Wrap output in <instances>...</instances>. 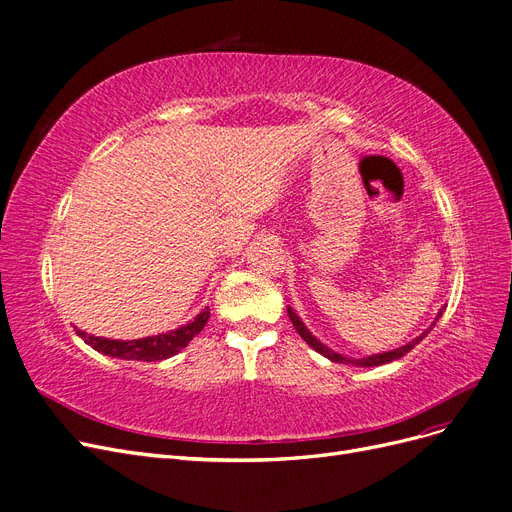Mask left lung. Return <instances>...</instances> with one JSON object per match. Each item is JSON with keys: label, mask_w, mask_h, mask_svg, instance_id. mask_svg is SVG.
Instances as JSON below:
<instances>
[{"label": "left lung", "mask_w": 512, "mask_h": 512, "mask_svg": "<svg viewBox=\"0 0 512 512\" xmlns=\"http://www.w3.org/2000/svg\"><path fill=\"white\" fill-rule=\"evenodd\" d=\"M441 313L443 311H439L437 313V319L433 321V325L439 321V317H441ZM288 315H290V319H292V325L296 327V332L302 336V340L309 344V346H313V349L317 351V353H321L323 357H327V359H332V361H336V363H351V365H359V367H374V365H384V363H391V361H395V359H401L405 353H410L414 346L422 340V338H426V334L433 330V325L428 327L426 332H422L416 340H412V342H407V344H403V346H399V349H395V351H388V353H380V355H370V357H363V359H353V357H342V355H338V353H334L332 349H327L325 344H321L309 330H306V325L300 321V317L292 311V306H288Z\"/></svg>", "instance_id": "left-lung-1"}]
</instances>
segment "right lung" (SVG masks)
Here are the masks:
<instances>
[{
  "instance_id": "obj_1",
  "label": "right lung",
  "mask_w": 512,
  "mask_h": 512,
  "mask_svg": "<svg viewBox=\"0 0 512 512\" xmlns=\"http://www.w3.org/2000/svg\"><path fill=\"white\" fill-rule=\"evenodd\" d=\"M210 319V309L206 306L191 323L178 327L174 332L138 338V340H111L100 338L77 330V336H81L86 344H90L94 351L102 355H111L119 359H134V361H161L168 359L176 353H180L185 346L203 330V325Z\"/></svg>"
}]
</instances>
